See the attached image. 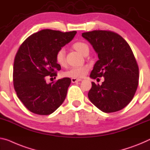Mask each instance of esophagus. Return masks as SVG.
I'll use <instances>...</instances> for the list:
<instances>
[{
    "instance_id": "34e87169",
    "label": "esophagus",
    "mask_w": 150,
    "mask_h": 150,
    "mask_svg": "<svg viewBox=\"0 0 150 150\" xmlns=\"http://www.w3.org/2000/svg\"><path fill=\"white\" fill-rule=\"evenodd\" d=\"M81 81V79H76V78H72L71 79V82L72 83H77V82H79Z\"/></svg>"
}]
</instances>
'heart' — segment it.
Returning <instances> with one entry per match:
<instances>
[{"label": "heart", "instance_id": "obj_1", "mask_svg": "<svg viewBox=\"0 0 150 150\" xmlns=\"http://www.w3.org/2000/svg\"><path fill=\"white\" fill-rule=\"evenodd\" d=\"M73 48L77 51L83 55H85L87 53H89V48L88 45L85 42L78 41L73 45ZM57 63L59 65L63 66L65 63V51L63 48H61L57 52L55 55ZM89 71V67L87 66L75 67L69 68L63 73V77L71 78H82L87 74Z\"/></svg>", "mask_w": 150, "mask_h": 150}]
</instances>
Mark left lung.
I'll use <instances>...</instances> for the list:
<instances>
[{
	"label": "left lung",
	"mask_w": 150,
	"mask_h": 150,
	"mask_svg": "<svg viewBox=\"0 0 150 150\" xmlns=\"http://www.w3.org/2000/svg\"><path fill=\"white\" fill-rule=\"evenodd\" d=\"M98 55L90 77H104L102 84L92 82L88 97L105 113L120 111L132 100L139 82V68L129 44L109 30L82 33Z\"/></svg>",
	"instance_id": "left-lung-1"
}]
</instances>
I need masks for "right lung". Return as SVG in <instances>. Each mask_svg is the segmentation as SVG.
<instances>
[{
  "mask_svg": "<svg viewBox=\"0 0 150 150\" xmlns=\"http://www.w3.org/2000/svg\"><path fill=\"white\" fill-rule=\"evenodd\" d=\"M76 33L44 29L30 35L20 46L14 61L13 85L18 97L31 112L49 115L63 103L70 78L47 83L45 77L57 76L61 70L55 59L57 52Z\"/></svg>",
  "mask_w": 150,
  "mask_h": 150,
  "instance_id": "add662e5",
  "label": "right lung"
}]
</instances>
